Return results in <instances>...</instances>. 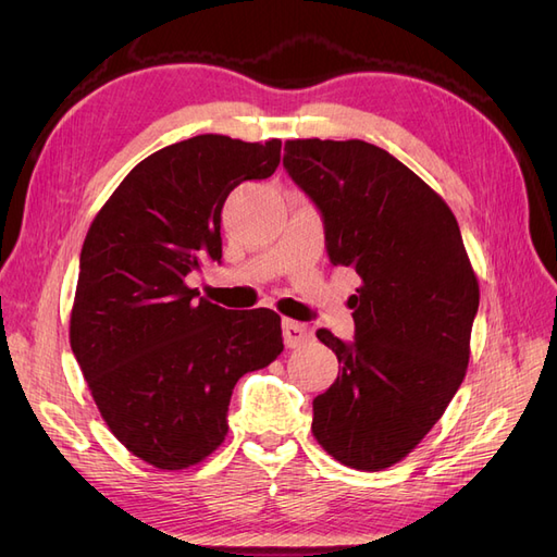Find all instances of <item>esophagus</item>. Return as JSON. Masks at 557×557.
Wrapping results in <instances>:
<instances>
[{
	"label": "esophagus",
	"instance_id": "1",
	"mask_svg": "<svg viewBox=\"0 0 557 557\" xmlns=\"http://www.w3.org/2000/svg\"><path fill=\"white\" fill-rule=\"evenodd\" d=\"M313 336V330L305 323H297V320H283V342L288 348H295V346H301L305 342H309Z\"/></svg>",
	"mask_w": 557,
	"mask_h": 557
}]
</instances>
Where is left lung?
Instances as JSON below:
<instances>
[{
	"mask_svg": "<svg viewBox=\"0 0 557 557\" xmlns=\"http://www.w3.org/2000/svg\"><path fill=\"white\" fill-rule=\"evenodd\" d=\"M285 172L323 215L334 267L356 269V339L315 336L339 376L313 399V436L362 471L423 442L465 379L479 281L446 201L387 150L360 139L285 141Z\"/></svg>",
	"mask_w": 557,
	"mask_h": 557,
	"instance_id": "obj_1",
	"label": "left lung"
}]
</instances>
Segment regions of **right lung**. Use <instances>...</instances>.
Listing matches in <instances>:
<instances>
[{"label":"right lung","instance_id":"obj_1","mask_svg":"<svg viewBox=\"0 0 557 557\" xmlns=\"http://www.w3.org/2000/svg\"><path fill=\"white\" fill-rule=\"evenodd\" d=\"M278 162V139L199 134L166 146L123 178L83 242L72 350L115 440L158 469L221 446L234 385L283 350L278 313L227 311L185 283L223 258L227 195Z\"/></svg>","mask_w":557,"mask_h":557}]
</instances>
